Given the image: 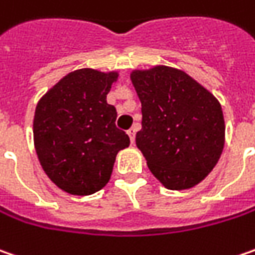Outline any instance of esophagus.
Masks as SVG:
<instances>
[{"mask_svg": "<svg viewBox=\"0 0 255 255\" xmlns=\"http://www.w3.org/2000/svg\"><path fill=\"white\" fill-rule=\"evenodd\" d=\"M128 134H129V137H130V142L133 143V142H134V136H136V129H134V128H132V129H129V130H128Z\"/></svg>", "mask_w": 255, "mask_h": 255, "instance_id": "obj_1", "label": "esophagus"}]
</instances>
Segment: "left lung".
<instances>
[{"label": "left lung", "mask_w": 255, "mask_h": 255, "mask_svg": "<svg viewBox=\"0 0 255 255\" xmlns=\"http://www.w3.org/2000/svg\"><path fill=\"white\" fill-rule=\"evenodd\" d=\"M130 80L142 103L136 146L147 168L172 191L198 185L223 153L225 123L220 102L185 71L168 66L133 70Z\"/></svg>", "instance_id": "left-lung-1"}]
</instances>
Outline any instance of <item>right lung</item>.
<instances>
[{
    "instance_id": "add662e5",
    "label": "right lung",
    "mask_w": 255,
    "mask_h": 255,
    "mask_svg": "<svg viewBox=\"0 0 255 255\" xmlns=\"http://www.w3.org/2000/svg\"><path fill=\"white\" fill-rule=\"evenodd\" d=\"M118 71L80 69L64 76L37 103L32 132L47 176L71 195H92L110 179L129 136L118 129L106 102Z\"/></svg>"
}]
</instances>
